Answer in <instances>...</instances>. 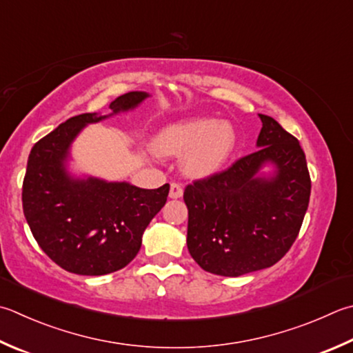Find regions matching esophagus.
I'll return each mask as SVG.
<instances>
[{
  "instance_id": "1",
  "label": "esophagus",
  "mask_w": 353,
  "mask_h": 353,
  "mask_svg": "<svg viewBox=\"0 0 353 353\" xmlns=\"http://www.w3.org/2000/svg\"><path fill=\"white\" fill-rule=\"evenodd\" d=\"M183 185L179 183H172L170 184V192H169V196L170 198H181L183 196Z\"/></svg>"
}]
</instances>
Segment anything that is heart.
<instances>
[{
  "instance_id": "1",
  "label": "heart",
  "mask_w": 353,
  "mask_h": 353,
  "mask_svg": "<svg viewBox=\"0 0 353 353\" xmlns=\"http://www.w3.org/2000/svg\"><path fill=\"white\" fill-rule=\"evenodd\" d=\"M235 134L229 124L214 118H195L165 128L157 138L163 155H184V168L194 176L215 174L234 149Z\"/></svg>"
}]
</instances>
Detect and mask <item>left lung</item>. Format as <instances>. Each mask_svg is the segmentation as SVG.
<instances>
[{"label":"left lung","instance_id":"1","mask_svg":"<svg viewBox=\"0 0 353 353\" xmlns=\"http://www.w3.org/2000/svg\"><path fill=\"white\" fill-rule=\"evenodd\" d=\"M258 150L184 189L188 249L210 274L239 276L270 268L300 234L310 198V175L300 141L272 117L259 115ZM265 162L274 177L259 179Z\"/></svg>","mask_w":353,"mask_h":353}]
</instances>
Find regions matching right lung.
<instances>
[{
  "label": "right lung",
  "instance_id": "add662e5",
  "mask_svg": "<svg viewBox=\"0 0 353 353\" xmlns=\"http://www.w3.org/2000/svg\"><path fill=\"white\" fill-rule=\"evenodd\" d=\"M148 98L129 92L110 103L114 114ZM98 114L69 118L35 143L23 181V210L33 238L59 268L78 275H105L128 265L141 248L143 232L168 201L169 184L139 189L129 183L75 179L64 161L73 138Z\"/></svg>",
  "mask_w": 353,
  "mask_h": 353
}]
</instances>
